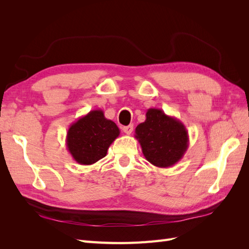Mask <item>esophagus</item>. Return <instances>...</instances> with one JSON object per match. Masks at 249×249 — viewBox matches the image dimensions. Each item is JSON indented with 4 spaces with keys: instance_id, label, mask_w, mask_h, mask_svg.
I'll list each match as a JSON object with an SVG mask.
<instances>
[{
    "instance_id": "1",
    "label": "esophagus",
    "mask_w": 249,
    "mask_h": 249,
    "mask_svg": "<svg viewBox=\"0 0 249 249\" xmlns=\"http://www.w3.org/2000/svg\"><path fill=\"white\" fill-rule=\"evenodd\" d=\"M133 129H134L133 124H129V125L123 126V131H124V132L126 135H130V134H132V132H133Z\"/></svg>"
}]
</instances>
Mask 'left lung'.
Listing matches in <instances>:
<instances>
[{
    "instance_id": "left-lung-1",
    "label": "left lung",
    "mask_w": 249,
    "mask_h": 249,
    "mask_svg": "<svg viewBox=\"0 0 249 249\" xmlns=\"http://www.w3.org/2000/svg\"><path fill=\"white\" fill-rule=\"evenodd\" d=\"M146 119L135 129L143 156L160 168L171 167L182 159L189 146V135L184 124L156 108L146 112Z\"/></svg>"
}]
</instances>
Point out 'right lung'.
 <instances>
[{
  "label": "right lung",
  "mask_w": 249,
  "mask_h": 249,
  "mask_svg": "<svg viewBox=\"0 0 249 249\" xmlns=\"http://www.w3.org/2000/svg\"><path fill=\"white\" fill-rule=\"evenodd\" d=\"M119 134L116 124L105 117L103 110H92L71 124L66 147L77 163L91 165L107 155Z\"/></svg>",
  "instance_id": "obj_1"
}]
</instances>
